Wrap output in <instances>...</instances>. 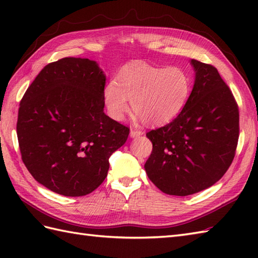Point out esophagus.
Instances as JSON below:
<instances>
[{"label": "esophagus", "instance_id": "1", "mask_svg": "<svg viewBox=\"0 0 258 258\" xmlns=\"http://www.w3.org/2000/svg\"><path fill=\"white\" fill-rule=\"evenodd\" d=\"M144 134V132H142V131H140V130H134V128H132L131 130V133H130V135H131V138H139V136H141V135H143Z\"/></svg>", "mask_w": 258, "mask_h": 258}]
</instances>
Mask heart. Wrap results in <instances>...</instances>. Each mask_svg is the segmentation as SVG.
<instances>
[{"mask_svg":"<svg viewBox=\"0 0 258 258\" xmlns=\"http://www.w3.org/2000/svg\"><path fill=\"white\" fill-rule=\"evenodd\" d=\"M189 75L180 68L155 67L133 62L120 69L116 80L108 82L104 100L109 115L122 120L128 111L147 125L165 124L182 111L190 94Z\"/></svg>","mask_w":258,"mask_h":258,"instance_id":"b5f03b06","label":"heart"}]
</instances>
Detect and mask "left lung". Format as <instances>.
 <instances>
[{
	"label": "left lung",
	"mask_w": 258,
	"mask_h": 258,
	"mask_svg": "<svg viewBox=\"0 0 258 258\" xmlns=\"http://www.w3.org/2000/svg\"><path fill=\"white\" fill-rule=\"evenodd\" d=\"M190 64L195 82L182 112L146 134L153 144L146 174L168 195L211 187L231 166L238 142L239 112L232 91L213 65Z\"/></svg>",
	"instance_id": "1"
}]
</instances>
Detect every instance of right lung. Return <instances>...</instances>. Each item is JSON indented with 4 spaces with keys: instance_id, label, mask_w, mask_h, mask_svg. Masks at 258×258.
Wrapping results in <instances>:
<instances>
[{
    "instance_id": "1",
    "label": "right lung",
    "mask_w": 258,
    "mask_h": 258,
    "mask_svg": "<svg viewBox=\"0 0 258 258\" xmlns=\"http://www.w3.org/2000/svg\"><path fill=\"white\" fill-rule=\"evenodd\" d=\"M106 78L95 61L64 57L44 67L22 97V161L38 183L64 196L92 193L130 128L104 113Z\"/></svg>"
}]
</instances>
